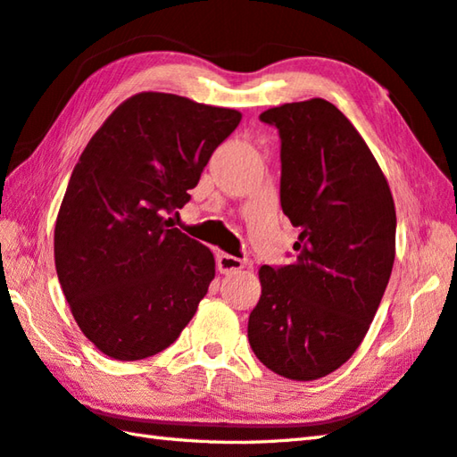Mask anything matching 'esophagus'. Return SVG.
<instances>
[{
	"mask_svg": "<svg viewBox=\"0 0 457 457\" xmlns=\"http://www.w3.org/2000/svg\"><path fill=\"white\" fill-rule=\"evenodd\" d=\"M245 267V261L234 257V255H228V253H220L218 255V269L220 273L223 275H229V273H236V270H241Z\"/></svg>",
	"mask_w": 457,
	"mask_h": 457,
	"instance_id": "esophagus-1",
	"label": "esophagus"
}]
</instances>
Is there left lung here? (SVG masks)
<instances>
[{
    "instance_id": "8db88e82",
    "label": "left lung",
    "mask_w": 457,
    "mask_h": 457,
    "mask_svg": "<svg viewBox=\"0 0 457 457\" xmlns=\"http://www.w3.org/2000/svg\"><path fill=\"white\" fill-rule=\"evenodd\" d=\"M259 118L278 129L280 206L300 236L293 263L259 269L247 337L273 373L314 381L355 353L381 304L395 263V200L334 104H283Z\"/></svg>"
}]
</instances>
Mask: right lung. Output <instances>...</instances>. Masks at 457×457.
<instances>
[{
    "label": "right lung",
    "instance_id": "1",
    "mask_svg": "<svg viewBox=\"0 0 457 457\" xmlns=\"http://www.w3.org/2000/svg\"><path fill=\"white\" fill-rule=\"evenodd\" d=\"M239 121L237 110L141 92L86 145L56 216L54 265L76 324L104 355L151 357L196 314L216 259L169 216Z\"/></svg>",
    "mask_w": 457,
    "mask_h": 457
}]
</instances>
